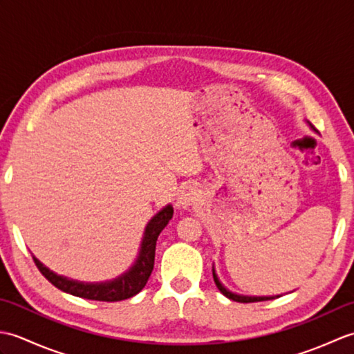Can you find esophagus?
Returning <instances> with one entry per match:
<instances>
[{
    "instance_id": "obj_1",
    "label": "esophagus",
    "mask_w": 354,
    "mask_h": 354,
    "mask_svg": "<svg viewBox=\"0 0 354 354\" xmlns=\"http://www.w3.org/2000/svg\"><path fill=\"white\" fill-rule=\"evenodd\" d=\"M196 201H199V192H198L196 187L185 185L184 189L179 192V194H178L176 207L185 209V208H189L190 205H193Z\"/></svg>"
}]
</instances>
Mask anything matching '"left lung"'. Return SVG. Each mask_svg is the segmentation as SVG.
<instances>
[{
	"label": "left lung",
	"instance_id": "1",
	"mask_svg": "<svg viewBox=\"0 0 354 354\" xmlns=\"http://www.w3.org/2000/svg\"><path fill=\"white\" fill-rule=\"evenodd\" d=\"M307 124H309L312 129L315 131V127L312 126V123L310 122H307ZM213 278H214V283H216V286H217V289H219L225 297L227 298H230V299H232V301H237V303H255V301H268V299H275V298H280L281 295H270V297H250V295H240V293H234V292H231L230 289H227L225 288V286L221 283V280H219V277H217V274H216V269H214V266H213Z\"/></svg>",
	"mask_w": 354,
	"mask_h": 354
}]
</instances>
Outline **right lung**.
<instances>
[{"mask_svg":"<svg viewBox=\"0 0 354 354\" xmlns=\"http://www.w3.org/2000/svg\"><path fill=\"white\" fill-rule=\"evenodd\" d=\"M173 217V207L169 204L161 208L152 219L146 225L145 232H142V239L140 243V251L137 259L132 263V266L112 280L108 281H99V283H86L73 280V278L57 275L53 272L47 266L37 260L33 255V260L36 263L37 269L41 274L47 278V280L55 284L57 289L62 292L71 293L74 297L86 298V299H95V301H122L127 299L145 288L150 274L153 270L155 263V246L160 232L167 227V223Z\"/></svg>","mask_w":354,"mask_h":354,"instance_id":"obj_1","label":"right lung"}]
</instances>
